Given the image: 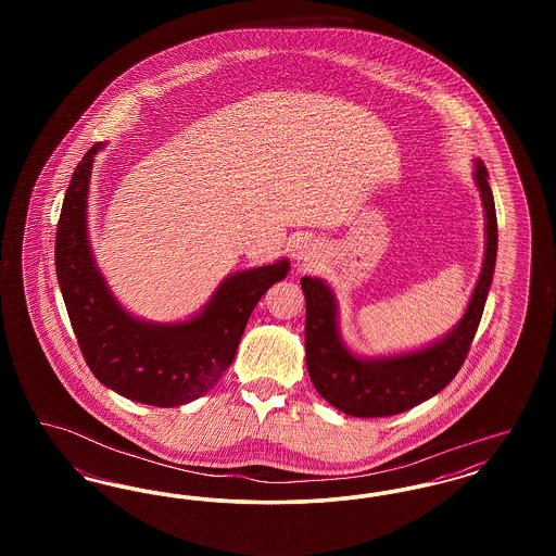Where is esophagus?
Here are the masks:
<instances>
[{"label":"esophagus","instance_id":"1","mask_svg":"<svg viewBox=\"0 0 556 556\" xmlns=\"http://www.w3.org/2000/svg\"><path fill=\"white\" fill-rule=\"evenodd\" d=\"M304 261H306V258H304Z\"/></svg>","mask_w":556,"mask_h":556}]
</instances>
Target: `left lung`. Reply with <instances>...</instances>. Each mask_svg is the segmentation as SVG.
I'll list each match as a JSON object with an SVG mask.
<instances>
[{
  "label": "left lung",
  "mask_w": 556,
  "mask_h": 556,
  "mask_svg": "<svg viewBox=\"0 0 556 556\" xmlns=\"http://www.w3.org/2000/svg\"><path fill=\"white\" fill-rule=\"evenodd\" d=\"M476 184L485 208V258L465 317L442 342L381 361L356 358L338 336L333 293L320 279L302 277L306 367L318 394L338 410L352 417H392L442 392L463 367L483 315L498 250L494 195L481 160H477Z\"/></svg>",
  "instance_id": "1"
}]
</instances>
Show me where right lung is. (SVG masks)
Listing matches in <instances>:
<instances>
[{
	"instance_id": "obj_1",
	"label": "right lung",
	"mask_w": 556,
	"mask_h": 556,
	"mask_svg": "<svg viewBox=\"0 0 556 556\" xmlns=\"http://www.w3.org/2000/svg\"><path fill=\"white\" fill-rule=\"evenodd\" d=\"M96 143L73 173L55 231V273L85 363L110 390L150 406H179L206 394L233 363L239 338L265 291L286 279L290 263L229 277L200 317L152 325L125 313L87 241V187Z\"/></svg>"
}]
</instances>
